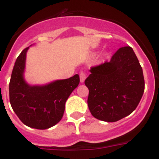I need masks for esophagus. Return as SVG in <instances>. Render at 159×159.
Wrapping results in <instances>:
<instances>
[{"label": "esophagus", "mask_w": 159, "mask_h": 159, "mask_svg": "<svg viewBox=\"0 0 159 159\" xmlns=\"http://www.w3.org/2000/svg\"><path fill=\"white\" fill-rule=\"evenodd\" d=\"M80 82L81 83L84 82L85 79H86V74H85L84 72H80Z\"/></svg>", "instance_id": "esophagus-1"}]
</instances>
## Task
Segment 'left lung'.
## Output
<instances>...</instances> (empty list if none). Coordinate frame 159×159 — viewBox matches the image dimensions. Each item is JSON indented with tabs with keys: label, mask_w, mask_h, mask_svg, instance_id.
<instances>
[{
	"label": "left lung",
	"mask_w": 159,
	"mask_h": 159,
	"mask_svg": "<svg viewBox=\"0 0 159 159\" xmlns=\"http://www.w3.org/2000/svg\"><path fill=\"white\" fill-rule=\"evenodd\" d=\"M90 72L84 83L89 90L88 107L95 119L113 123L135 110L145 82L132 48H120L110 62L92 67Z\"/></svg>",
	"instance_id": "obj_1"
}]
</instances>
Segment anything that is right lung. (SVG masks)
Here are the masks:
<instances>
[{"label":"right lung","instance_id":"1","mask_svg":"<svg viewBox=\"0 0 159 159\" xmlns=\"http://www.w3.org/2000/svg\"><path fill=\"white\" fill-rule=\"evenodd\" d=\"M29 48L24 49L14 64L9 83V100L12 110L24 124L45 130L61 120L66 101L78 87L80 76L76 74L44 85H30L24 77Z\"/></svg>","mask_w":159,"mask_h":159}]
</instances>
